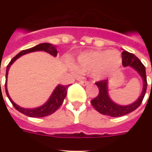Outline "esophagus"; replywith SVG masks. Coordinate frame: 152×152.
<instances>
[{
  "label": "esophagus",
  "mask_w": 152,
  "mask_h": 152,
  "mask_svg": "<svg viewBox=\"0 0 152 152\" xmlns=\"http://www.w3.org/2000/svg\"><path fill=\"white\" fill-rule=\"evenodd\" d=\"M79 83H80V84H81V85H83V86H86L90 83L88 81H83V80H80Z\"/></svg>",
  "instance_id": "34e87169"
}]
</instances>
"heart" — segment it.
I'll return each mask as SVG.
<instances>
[{
  "label": "heart",
  "mask_w": 152,
  "mask_h": 152,
  "mask_svg": "<svg viewBox=\"0 0 152 152\" xmlns=\"http://www.w3.org/2000/svg\"><path fill=\"white\" fill-rule=\"evenodd\" d=\"M121 55L117 50L85 51L79 55L75 69L79 73H90L95 80H102L119 68Z\"/></svg>",
  "instance_id": "heart-1"
}]
</instances>
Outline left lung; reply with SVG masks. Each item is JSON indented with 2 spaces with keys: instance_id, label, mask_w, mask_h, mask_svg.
Here are the masks:
<instances>
[{
  "instance_id": "left-lung-1",
  "label": "left lung",
  "mask_w": 152,
  "mask_h": 152,
  "mask_svg": "<svg viewBox=\"0 0 152 152\" xmlns=\"http://www.w3.org/2000/svg\"><path fill=\"white\" fill-rule=\"evenodd\" d=\"M122 64L124 67H132L142 77L144 85H143V91H142L141 95L138 98V99L133 103L128 105V106H120L113 102L109 96L108 88H107L108 80H103L98 81L95 83L99 88V92L97 97L91 100V105L94 106V108L102 114L114 117V118L126 115L138 108L144 99L147 91V86H148L146 69L144 65L142 64V62L140 61L139 58H137L134 54L127 51L122 52Z\"/></svg>"
}]
</instances>
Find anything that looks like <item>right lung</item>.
Returning a JSON list of instances; mask_svg holds the SVG:
<instances>
[{"mask_svg":"<svg viewBox=\"0 0 152 152\" xmlns=\"http://www.w3.org/2000/svg\"><path fill=\"white\" fill-rule=\"evenodd\" d=\"M45 51L49 53H50L53 57H56L57 54V50L56 46H53L50 43H41L36 46H34L32 48L27 49L25 50H22L16 56L13 57L12 59L11 60L9 64L7 65V69H6V82H5V91L7 94V96L8 97L10 102L12 104V106L15 107L18 111H20V113H23L24 115L28 116V117H31V118H43L46 116L50 115L53 113H54L55 111L57 110V109L59 108L61 105L63 103L64 98L66 97L67 95V91L69 88V85H59L57 86V88H55L54 91H53L52 95L50 97L49 100L46 102V103L44 104L43 106H41L38 107V108L34 109H25L20 107L18 105L14 102L11 99L10 96L8 95V90H7V77H8V72L9 70V68L12 64V63L15 61V60L18 59L19 57H21L22 55H24L28 53L34 52V51Z\"/></svg>","mask_w":152,"mask_h":152,"instance_id":"add662e5","label":"right lung"}]
</instances>
